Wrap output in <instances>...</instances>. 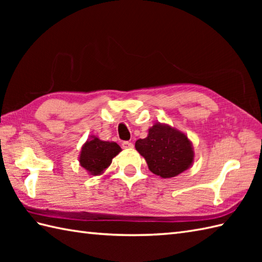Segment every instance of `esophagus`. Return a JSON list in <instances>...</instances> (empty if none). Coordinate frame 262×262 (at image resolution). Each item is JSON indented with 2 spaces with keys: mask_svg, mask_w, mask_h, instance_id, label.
I'll list each match as a JSON object with an SVG mask.
<instances>
[{
  "mask_svg": "<svg viewBox=\"0 0 262 262\" xmlns=\"http://www.w3.org/2000/svg\"><path fill=\"white\" fill-rule=\"evenodd\" d=\"M121 146L124 149H130V148L134 147V144H133L132 142H122Z\"/></svg>",
  "mask_w": 262,
  "mask_h": 262,
  "instance_id": "obj_1",
  "label": "esophagus"
}]
</instances>
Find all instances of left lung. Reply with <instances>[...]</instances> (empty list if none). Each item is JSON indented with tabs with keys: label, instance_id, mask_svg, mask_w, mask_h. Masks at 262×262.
<instances>
[{
	"label": "left lung",
	"instance_id": "8db88e82",
	"mask_svg": "<svg viewBox=\"0 0 262 262\" xmlns=\"http://www.w3.org/2000/svg\"><path fill=\"white\" fill-rule=\"evenodd\" d=\"M135 147L145 159L149 171L163 179L177 177L193 163V147L188 136L161 122L149 128L146 138L137 140Z\"/></svg>",
	"mask_w": 262,
	"mask_h": 262
}]
</instances>
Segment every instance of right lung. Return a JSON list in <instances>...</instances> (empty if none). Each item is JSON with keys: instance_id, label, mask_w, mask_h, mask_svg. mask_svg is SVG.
<instances>
[{"instance_id": "obj_1", "label": "right lung", "mask_w": 262, "mask_h": 262, "mask_svg": "<svg viewBox=\"0 0 262 262\" xmlns=\"http://www.w3.org/2000/svg\"><path fill=\"white\" fill-rule=\"evenodd\" d=\"M120 151L121 148L117 143L101 141L99 137L92 135L81 148L80 165L90 176H100Z\"/></svg>"}]
</instances>
